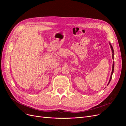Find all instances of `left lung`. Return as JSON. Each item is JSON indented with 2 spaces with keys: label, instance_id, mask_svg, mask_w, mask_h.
<instances>
[{
  "label": "left lung",
  "instance_id": "left-lung-1",
  "mask_svg": "<svg viewBox=\"0 0 126 126\" xmlns=\"http://www.w3.org/2000/svg\"><path fill=\"white\" fill-rule=\"evenodd\" d=\"M109 44H110V47H111V50H112V58H113V54H114V51H113V48H112V46H111V44H110V43H109ZM113 70H114V63H113V65H112V72H111V76H110V80H109V83H108V84L109 83V82H110V80H111V78H112V74H113Z\"/></svg>",
  "mask_w": 126,
  "mask_h": 126
}]
</instances>
